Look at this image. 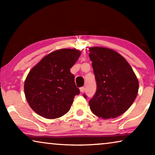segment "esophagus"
Instances as JSON below:
<instances>
[{"label":"esophagus","instance_id":"1","mask_svg":"<svg viewBox=\"0 0 155 155\" xmlns=\"http://www.w3.org/2000/svg\"><path fill=\"white\" fill-rule=\"evenodd\" d=\"M84 90H85V88H84V87H82L80 88V90L81 92H84Z\"/></svg>","mask_w":155,"mask_h":155}]
</instances>
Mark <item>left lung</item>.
Instances as JSON below:
<instances>
[{
	"mask_svg": "<svg viewBox=\"0 0 155 155\" xmlns=\"http://www.w3.org/2000/svg\"><path fill=\"white\" fill-rule=\"evenodd\" d=\"M89 51L97 82L96 93L89 101L91 111L103 119L118 117L134 102L138 80L128 61L118 52L102 46L91 47Z\"/></svg>",
	"mask_w": 155,
	"mask_h": 155,
	"instance_id": "left-lung-1",
	"label": "left lung"
}]
</instances>
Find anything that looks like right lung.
<instances>
[{
    "label": "right lung",
    "mask_w": 155,
    "mask_h": 155,
    "mask_svg": "<svg viewBox=\"0 0 155 155\" xmlns=\"http://www.w3.org/2000/svg\"><path fill=\"white\" fill-rule=\"evenodd\" d=\"M81 54L75 48H62L46 55L35 65L25 81V94L38 115L54 119L69 111L80 90L70 68Z\"/></svg>",
    "instance_id": "right-lung-1"
}]
</instances>
